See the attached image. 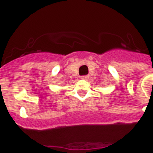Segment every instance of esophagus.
Listing matches in <instances>:
<instances>
[{"instance_id":"1","label":"esophagus","mask_w":153,"mask_h":153,"mask_svg":"<svg viewBox=\"0 0 153 153\" xmlns=\"http://www.w3.org/2000/svg\"><path fill=\"white\" fill-rule=\"evenodd\" d=\"M81 78H82V80H88L89 76H87V75H85V76H82Z\"/></svg>"}]
</instances>
